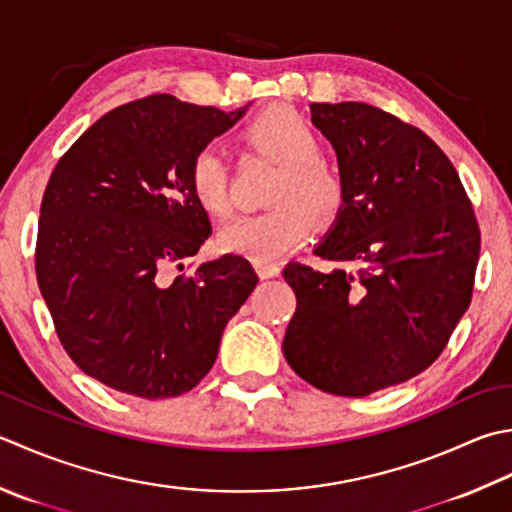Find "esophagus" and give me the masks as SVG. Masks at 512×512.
<instances>
[{
	"instance_id": "obj_1",
	"label": "esophagus",
	"mask_w": 512,
	"mask_h": 512,
	"mask_svg": "<svg viewBox=\"0 0 512 512\" xmlns=\"http://www.w3.org/2000/svg\"><path fill=\"white\" fill-rule=\"evenodd\" d=\"M279 270H282V268H279V266L273 264V262H257V273H259V277H262V279L277 277Z\"/></svg>"
}]
</instances>
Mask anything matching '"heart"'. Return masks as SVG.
I'll use <instances>...</instances> for the list:
<instances>
[{
  "label": "heart",
  "mask_w": 512,
  "mask_h": 512,
  "mask_svg": "<svg viewBox=\"0 0 512 512\" xmlns=\"http://www.w3.org/2000/svg\"><path fill=\"white\" fill-rule=\"evenodd\" d=\"M248 144L279 164L268 190L275 204L264 213L237 217L217 235L226 253L253 262H275L297 248L310 233V215L330 224L344 206V179L322 157V137L295 108L277 104L262 110L246 128ZM195 202L208 215L230 213L228 173L215 148H202L188 168Z\"/></svg>",
  "instance_id": "b5f03b06"
}]
</instances>
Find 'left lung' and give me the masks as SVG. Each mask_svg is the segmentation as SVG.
I'll use <instances>...</instances> for the list:
<instances>
[{"instance_id": "1", "label": "left lung", "mask_w": 512, "mask_h": 512, "mask_svg": "<svg viewBox=\"0 0 512 512\" xmlns=\"http://www.w3.org/2000/svg\"><path fill=\"white\" fill-rule=\"evenodd\" d=\"M310 122L346 188L313 253L339 268H284L297 308L282 348L315 388L368 397L442 353L468 310L482 239L455 166L422 130L362 102L310 104Z\"/></svg>"}]
</instances>
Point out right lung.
I'll return each mask as SVG.
<instances>
[{
  "label": "right lung",
  "instance_id": "right-lung-1",
  "mask_svg": "<svg viewBox=\"0 0 512 512\" xmlns=\"http://www.w3.org/2000/svg\"><path fill=\"white\" fill-rule=\"evenodd\" d=\"M248 106L137 99L97 119L48 179L37 284L70 359L108 388L142 399L188 393L257 286L239 255L175 275L213 233L190 193V162Z\"/></svg>",
  "mask_w": 512,
  "mask_h": 512
}]
</instances>
